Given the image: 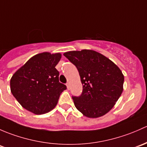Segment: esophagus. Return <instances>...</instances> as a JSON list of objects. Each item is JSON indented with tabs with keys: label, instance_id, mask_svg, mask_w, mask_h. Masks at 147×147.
Returning a JSON list of instances; mask_svg holds the SVG:
<instances>
[{
	"label": "esophagus",
	"instance_id": "34e87169",
	"mask_svg": "<svg viewBox=\"0 0 147 147\" xmlns=\"http://www.w3.org/2000/svg\"><path fill=\"white\" fill-rule=\"evenodd\" d=\"M66 86H67V89H69V82H67L66 83Z\"/></svg>",
	"mask_w": 147,
	"mask_h": 147
}]
</instances>
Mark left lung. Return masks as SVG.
<instances>
[{
  "mask_svg": "<svg viewBox=\"0 0 147 147\" xmlns=\"http://www.w3.org/2000/svg\"><path fill=\"white\" fill-rule=\"evenodd\" d=\"M63 55L77 67L83 85L81 95L72 96L77 109L88 118L107 113L123 90L124 76L120 68L94 51H74Z\"/></svg>",
  "mask_w": 147,
  "mask_h": 147,
  "instance_id": "left-lung-1",
  "label": "left lung"
}]
</instances>
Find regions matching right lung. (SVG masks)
<instances>
[{"label": "right lung", "instance_id": "add662e5", "mask_svg": "<svg viewBox=\"0 0 147 147\" xmlns=\"http://www.w3.org/2000/svg\"><path fill=\"white\" fill-rule=\"evenodd\" d=\"M61 58V53L37 54L12 75L11 92L24 109L41 115L55 108L61 94L67 89L59 82L55 68Z\"/></svg>", "mask_w": 147, "mask_h": 147}]
</instances>
